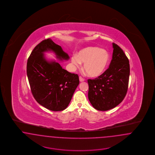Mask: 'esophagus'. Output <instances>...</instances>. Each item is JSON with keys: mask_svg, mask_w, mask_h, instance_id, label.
Segmentation results:
<instances>
[{"mask_svg": "<svg viewBox=\"0 0 155 155\" xmlns=\"http://www.w3.org/2000/svg\"><path fill=\"white\" fill-rule=\"evenodd\" d=\"M79 80H80V82H83V81H84V79L82 77H81V76H80V77H79Z\"/></svg>", "mask_w": 155, "mask_h": 155, "instance_id": "34e87169", "label": "esophagus"}]
</instances>
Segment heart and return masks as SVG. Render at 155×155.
<instances>
[{"mask_svg": "<svg viewBox=\"0 0 155 155\" xmlns=\"http://www.w3.org/2000/svg\"><path fill=\"white\" fill-rule=\"evenodd\" d=\"M110 59V53L105 49L96 46L84 48L71 58V63L78 68L84 63L83 68L91 77H97L103 73Z\"/></svg>", "mask_w": 155, "mask_h": 155, "instance_id": "heart-1", "label": "heart"}]
</instances>
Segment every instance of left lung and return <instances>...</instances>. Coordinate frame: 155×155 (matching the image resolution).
<instances>
[{"instance_id":"left-lung-1","label":"left lung","mask_w":155,"mask_h":155,"mask_svg":"<svg viewBox=\"0 0 155 155\" xmlns=\"http://www.w3.org/2000/svg\"><path fill=\"white\" fill-rule=\"evenodd\" d=\"M113 52L109 68L94 80L89 79L88 99L97 110L116 107L125 97L130 77L129 60L123 51L113 43Z\"/></svg>"}]
</instances>
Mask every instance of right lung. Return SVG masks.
I'll return each instance as SVG.
<instances>
[{"instance_id":"right-lung-1","label":"right lung","mask_w":155,"mask_h":155,"mask_svg":"<svg viewBox=\"0 0 155 155\" xmlns=\"http://www.w3.org/2000/svg\"><path fill=\"white\" fill-rule=\"evenodd\" d=\"M53 52L56 58L68 60V54L51 39L35 47L27 61V74L32 94L37 102L50 110L66 109L80 81L77 74L69 73L55 60H48L45 53Z\"/></svg>"}]
</instances>
